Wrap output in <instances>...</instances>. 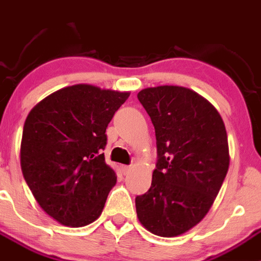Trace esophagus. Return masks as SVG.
Listing matches in <instances>:
<instances>
[{"label":"esophagus","instance_id":"34e87169","mask_svg":"<svg viewBox=\"0 0 261 261\" xmlns=\"http://www.w3.org/2000/svg\"><path fill=\"white\" fill-rule=\"evenodd\" d=\"M121 169H122L123 174H127V173H130L131 167L130 166H122V167H121Z\"/></svg>","mask_w":261,"mask_h":261}]
</instances>
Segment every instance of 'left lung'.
<instances>
[{"instance_id":"left-lung-1","label":"left lung","mask_w":261,"mask_h":261,"mask_svg":"<svg viewBox=\"0 0 261 261\" xmlns=\"http://www.w3.org/2000/svg\"><path fill=\"white\" fill-rule=\"evenodd\" d=\"M138 98L155 128L158 162L150 189L136 196V214L153 234L179 236L206 216L226 178V126L217 108L189 88H146Z\"/></svg>"}]
</instances>
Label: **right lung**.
Masks as SVG:
<instances>
[{
	"label": "right lung",
	"instance_id": "obj_1",
	"mask_svg": "<svg viewBox=\"0 0 261 261\" xmlns=\"http://www.w3.org/2000/svg\"><path fill=\"white\" fill-rule=\"evenodd\" d=\"M130 93L89 84L62 88L29 112L20 164L40 208L67 227L99 218L116 172L106 163V128Z\"/></svg>",
	"mask_w": 261,
	"mask_h": 261
}]
</instances>
